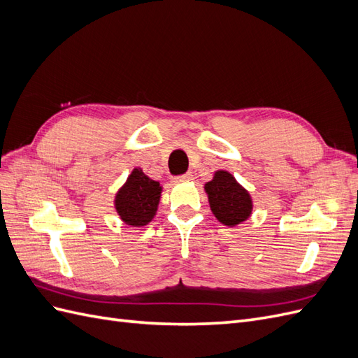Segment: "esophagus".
<instances>
[{
	"mask_svg": "<svg viewBox=\"0 0 358 358\" xmlns=\"http://www.w3.org/2000/svg\"><path fill=\"white\" fill-rule=\"evenodd\" d=\"M188 180H192V173H185V175L175 178V182H188Z\"/></svg>",
	"mask_w": 358,
	"mask_h": 358,
	"instance_id": "1",
	"label": "esophagus"
}]
</instances>
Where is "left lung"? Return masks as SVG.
Wrapping results in <instances>:
<instances>
[{
  "instance_id": "obj_1",
  "label": "left lung",
  "mask_w": 358,
  "mask_h": 358,
  "mask_svg": "<svg viewBox=\"0 0 358 358\" xmlns=\"http://www.w3.org/2000/svg\"><path fill=\"white\" fill-rule=\"evenodd\" d=\"M204 189L208 192L213 215L224 225L234 227L246 221L251 215V196L229 171H216L213 179L204 185Z\"/></svg>"
}]
</instances>
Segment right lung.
<instances>
[{
	"label": "right lung",
	"instance_id": "1",
	"mask_svg": "<svg viewBox=\"0 0 358 358\" xmlns=\"http://www.w3.org/2000/svg\"><path fill=\"white\" fill-rule=\"evenodd\" d=\"M159 197V182L148 178L142 169H134L116 194L115 209L127 225L142 227L152 221Z\"/></svg>",
	"mask_w": 358,
	"mask_h": 358
}]
</instances>
